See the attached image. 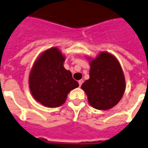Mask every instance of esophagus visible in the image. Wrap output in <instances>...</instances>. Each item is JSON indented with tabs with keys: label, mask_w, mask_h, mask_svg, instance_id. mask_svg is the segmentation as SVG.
Listing matches in <instances>:
<instances>
[{
	"label": "esophagus",
	"mask_w": 148,
	"mask_h": 148,
	"mask_svg": "<svg viewBox=\"0 0 148 148\" xmlns=\"http://www.w3.org/2000/svg\"><path fill=\"white\" fill-rule=\"evenodd\" d=\"M82 82H83V80H82V79L78 81V84H79V87H81V86H82Z\"/></svg>",
	"instance_id": "esophagus-1"
}]
</instances>
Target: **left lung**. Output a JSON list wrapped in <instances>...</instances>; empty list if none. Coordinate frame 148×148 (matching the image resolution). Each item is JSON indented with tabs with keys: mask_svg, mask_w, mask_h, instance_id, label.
Masks as SVG:
<instances>
[{
	"mask_svg": "<svg viewBox=\"0 0 148 148\" xmlns=\"http://www.w3.org/2000/svg\"><path fill=\"white\" fill-rule=\"evenodd\" d=\"M90 78L82 85L93 108L107 110L115 106L124 94V74L119 62L108 53H101L90 62Z\"/></svg>",
	"mask_w": 148,
	"mask_h": 148,
	"instance_id": "left-lung-1",
	"label": "left lung"
}]
</instances>
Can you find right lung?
Masks as SVG:
<instances>
[{"label": "right lung", "instance_id": "obj_1", "mask_svg": "<svg viewBox=\"0 0 148 148\" xmlns=\"http://www.w3.org/2000/svg\"><path fill=\"white\" fill-rule=\"evenodd\" d=\"M65 58L56 48L43 53L29 76V87L34 98L46 107H59L68 93L78 87L72 74L63 66Z\"/></svg>", "mask_w": 148, "mask_h": 148}]
</instances>
